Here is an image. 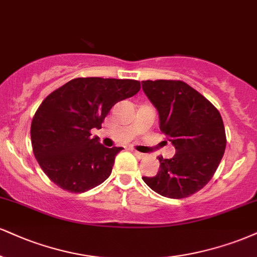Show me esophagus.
<instances>
[{
	"instance_id": "obj_1",
	"label": "esophagus",
	"mask_w": 257,
	"mask_h": 257,
	"mask_svg": "<svg viewBox=\"0 0 257 257\" xmlns=\"http://www.w3.org/2000/svg\"><path fill=\"white\" fill-rule=\"evenodd\" d=\"M133 153H134L135 156H137L139 159H144L145 157H146V154H145V153H141V152H139V151H137V150H133Z\"/></svg>"
}]
</instances>
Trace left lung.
I'll use <instances>...</instances> for the list:
<instances>
[{
    "mask_svg": "<svg viewBox=\"0 0 257 257\" xmlns=\"http://www.w3.org/2000/svg\"><path fill=\"white\" fill-rule=\"evenodd\" d=\"M142 89L158 110L160 131L176 148L171 159L158 157V174L142 179L162 196L193 195L211 181L224 156L226 135L220 112L181 80H146Z\"/></svg>",
    "mask_w": 257,
    "mask_h": 257,
    "instance_id": "obj_1",
    "label": "left lung"
}]
</instances>
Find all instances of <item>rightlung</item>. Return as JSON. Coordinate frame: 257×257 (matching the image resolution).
I'll return each instance as SVG.
<instances>
[{"label":"right lung","instance_id":"add662e5","mask_svg":"<svg viewBox=\"0 0 257 257\" xmlns=\"http://www.w3.org/2000/svg\"><path fill=\"white\" fill-rule=\"evenodd\" d=\"M140 88L138 80L76 78L42 101L31 123V142L51 182L69 193H85L109 177L123 148L104 147L91 129H100L111 107Z\"/></svg>","mask_w":257,"mask_h":257}]
</instances>
